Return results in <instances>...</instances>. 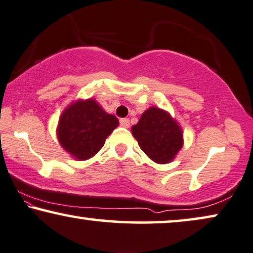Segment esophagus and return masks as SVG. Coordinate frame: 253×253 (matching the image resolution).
<instances>
[{
    "mask_svg": "<svg viewBox=\"0 0 253 253\" xmlns=\"http://www.w3.org/2000/svg\"><path fill=\"white\" fill-rule=\"evenodd\" d=\"M120 125L125 128H128L129 127V119H127V118H123V119H120Z\"/></svg>",
    "mask_w": 253,
    "mask_h": 253,
    "instance_id": "34e87169",
    "label": "esophagus"
}]
</instances>
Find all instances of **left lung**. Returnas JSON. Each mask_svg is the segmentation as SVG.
Instances as JSON below:
<instances>
[{"label": "left lung", "instance_id": "obj_1", "mask_svg": "<svg viewBox=\"0 0 253 253\" xmlns=\"http://www.w3.org/2000/svg\"><path fill=\"white\" fill-rule=\"evenodd\" d=\"M144 154L158 164L169 163L183 147V130L167 111L149 107L132 127Z\"/></svg>", "mask_w": 253, "mask_h": 253}]
</instances>
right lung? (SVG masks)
<instances>
[{
	"label": "right lung",
	"instance_id": "obj_1",
	"mask_svg": "<svg viewBox=\"0 0 253 253\" xmlns=\"http://www.w3.org/2000/svg\"><path fill=\"white\" fill-rule=\"evenodd\" d=\"M118 125L117 118L106 113L95 99H79L62 112L56 134L67 153L77 161H85L102 149Z\"/></svg>",
	"mask_w": 253,
	"mask_h": 253
}]
</instances>
